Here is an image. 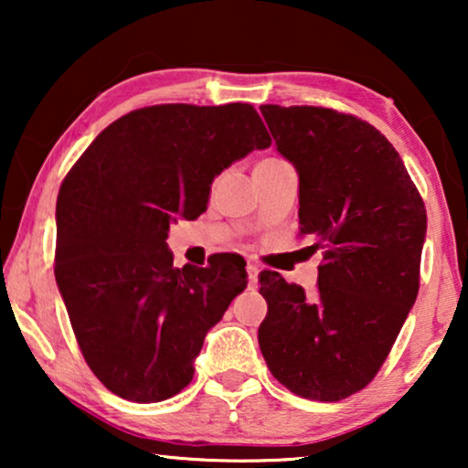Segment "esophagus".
Here are the masks:
<instances>
[{"label":"esophagus","instance_id":"34e87169","mask_svg":"<svg viewBox=\"0 0 468 468\" xmlns=\"http://www.w3.org/2000/svg\"><path fill=\"white\" fill-rule=\"evenodd\" d=\"M258 274H260V266H258V264H253V261H249V264H247L249 287H255V285H258Z\"/></svg>","mask_w":468,"mask_h":468}]
</instances>
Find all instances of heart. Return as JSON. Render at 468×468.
<instances>
[{
  "label": "heart",
  "instance_id": "1",
  "mask_svg": "<svg viewBox=\"0 0 468 468\" xmlns=\"http://www.w3.org/2000/svg\"><path fill=\"white\" fill-rule=\"evenodd\" d=\"M264 162H268V159H264Z\"/></svg>",
  "mask_w": 468,
  "mask_h": 468
}]
</instances>
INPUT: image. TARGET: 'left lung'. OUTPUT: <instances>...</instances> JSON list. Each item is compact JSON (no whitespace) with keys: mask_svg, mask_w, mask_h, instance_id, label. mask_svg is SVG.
Wrapping results in <instances>:
<instances>
[{"mask_svg":"<svg viewBox=\"0 0 468 468\" xmlns=\"http://www.w3.org/2000/svg\"><path fill=\"white\" fill-rule=\"evenodd\" d=\"M300 176V234L324 249L306 293L260 272L268 313L258 330L274 379L309 400L367 388L420 290L426 208L389 140L367 121L322 106L260 108Z\"/></svg>","mask_w":468,"mask_h":468,"instance_id":"obj_1","label":"left lung"}]
</instances>
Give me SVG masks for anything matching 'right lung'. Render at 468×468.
Segmentation results:
<instances>
[{"mask_svg": "<svg viewBox=\"0 0 468 468\" xmlns=\"http://www.w3.org/2000/svg\"><path fill=\"white\" fill-rule=\"evenodd\" d=\"M271 143L251 104L146 106L108 125L63 178L55 279L85 362L112 394L159 402L194 379L247 264L219 253L175 268L170 221L200 217L213 178Z\"/></svg>", "mask_w": 468, "mask_h": 468, "instance_id": "add662e5", "label": "right lung"}]
</instances>
